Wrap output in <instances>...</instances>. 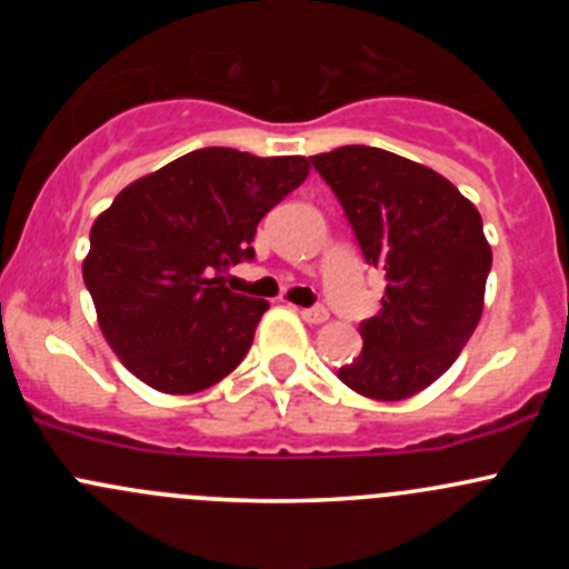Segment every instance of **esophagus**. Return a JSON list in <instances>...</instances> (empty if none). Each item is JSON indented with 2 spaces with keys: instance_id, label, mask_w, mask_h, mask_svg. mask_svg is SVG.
I'll return each instance as SVG.
<instances>
[{
  "instance_id": "34e87169",
  "label": "esophagus",
  "mask_w": 569,
  "mask_h": 569,
  "mask_svg": "<svg viewBox=\"0 0 569 569\" xmlns=\"http://www.w3.org/2000/svg\"><path fill=\"white\" fill-rule=\"evenodd\" d=\"M300 317L308 321V325H321V321H327V311L321 306L317 308H302Z\"/></svg>"
}]
</instances>
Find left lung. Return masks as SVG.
Returning <instances> with one entry per match:
<instances>
[{
	"instance_id": "left-lung-1",
	"label": "left lung",
	"mask_w": 569,
	"mask_h": 569,
	"mask_svg": "<svg viewBox=\"0 0 569 569\" xmlns=\"http://www.w3.org/2000/svg\"><path fill=\"white\" fill-rule=\"evenodd\" d=\"M343 206L366 263L386 272L363 352L338 380L377 401L410 399L460 358L485 308L492 250L476 206L432 168L369 146L311 157Z\"/></svg>"
}]
</instances>
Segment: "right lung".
<instances>
[{
    "instance_id": "right-lung-1",
    "label": "right lung",
    "mask_w": 569,
    "mask_h": 569,
    "mask_svg": "<svg viewBox=\"0 0 569 569\" xmlns=\"http://www.w3.org/2000/svg\"><path fill=\"white\" fill-rule=\"evenodd\" d=\"M306 157L200 148L137 178L90 228L82 263L120 363L162 393H198L248 355L267 300L233 295L261 217L308 178Z\"/></svg>"
}]
</instances>
